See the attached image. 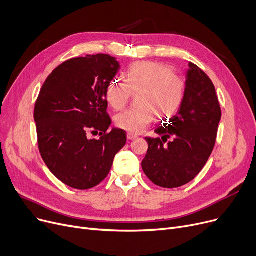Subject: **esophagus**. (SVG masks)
<instances>
[{
    "mask_svg": "<svg viewBox=\"0 0 256 256\" xmlns=\"http://www.w3.org/2000/svg\"><path fill=\"white\" fill-rule=\"evenodd\" d=\"M126 137H128V140H135V139H137V136L134 135V134H132V132H128Z\"/></svg>",
    "mask_w": 256,
    "mask_h": 256,
    "instance_id": "1",
    "label": "esophagus"
}]
</instances>
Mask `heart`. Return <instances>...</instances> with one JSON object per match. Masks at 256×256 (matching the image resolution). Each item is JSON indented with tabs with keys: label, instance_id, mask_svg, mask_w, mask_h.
Here are the masks:
<instances>
[{
	"label": "heart",
	"instance_id": "heart-1",
	"mask_svg": "<svg viewBox=\"0 0 256 256\" xmlns=\"http://www.w3.org/2000/svg\"><path fill=\"white\" fill-rule=\"evenodd\" d=\"M132 92H140L139 106L118 114L115 124L132 134H139L154 122L156 115L160 119H167L178 111L184 98L186 80L170 66L140 61L128 67L126 80H113L108 84L106 100L114 110H121L130 100Z\"/></svg>",
	"mask_w": 256,
	"mask_h": 256
}]
</instances>
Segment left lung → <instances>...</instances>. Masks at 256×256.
Returning a JSON list of instances; mask_svg holds the SVG:
<instances>
[{
    "label": "left lung",
    "instance_id": "1",
    "mask_svg": "<svg viewBox=\"0 0 256 256\" xmlns=\"http://www.w3.org/2000/svg\"><path fill=\"white\" fill-rule=\"evenodd\" d=\"M186 93L176 115L148 138L142 169L154 184L173 189L190 182L202 170L214 150L221 119L214 86L208 74L189 62ZM172 136L174 139L168 142ZM168 142H167L166 141Z\"/></svg>",
    "mask_w": 256,
    "mask_h": 256
}]
</instances>
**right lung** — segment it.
Wrapping results in <instances>:
<instances>
[{
	"instance_id": "right-lung-1",
	"label": "right lung",
	"mask_w": 256,
	"mask_h": 256,
	"mask_svg": "<svg viewBox=\"0 0 256 256\" xmlns=\"http://www.w3.org/2000/svg\"><path fill=\"white\" fill-rule=\"evenodd\" d=\"M120 65L110 55H87L60 64L40 89L34 108L38 148L50 171L66 186L87 190L109 174L126 142L109 130L106 88ZM100 132L98 140L88 134Z\"/></svg>"
}]
</instances>
